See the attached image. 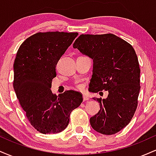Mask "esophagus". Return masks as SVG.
<instances>
[{"label": "esophagus", "instance_id": "obj_1", "mask_svg": "<svg viewBox=\"0 0 156 156\" xmlns=\"http://www.w3.org/2000/svg\"><path fill=\"white\" fill-rule=\"evenodd\" d=\"M89 97L87 95H86V94H83V101H89Z\"/></svg>", "mask_w": 156, "mask_h": 156}]
</instances>
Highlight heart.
<instances>
[{"label":"heart","instance_id":"1","mask_svg":"<svg viewBox=\"0 0 156 156\" xmlns=\"http://www.w3.org/2000/svg\"><path fill=\"white\" fill-rule=\"evenodd\" d=\"M76 87L77 88H78V89H82L83 88V85L82 83H76Z\"/></svg>","mask_w":156,"mask_h":156}]
</instances>
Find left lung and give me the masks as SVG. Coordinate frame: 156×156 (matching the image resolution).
Instances as JSON below:
<instances>
[{
    "label": "left lung",
    "instance_id": "left-lung-1",
    "mask_svg": "<svg viewBox=\"0 0 156 156\" xmlns=\"http://www.w3.org/2000/svg\"><path fill=\"white\" fill-rule=\"evenodd\" d=\"M73 48L93 59L89 90L108 92L105 99L93 98L100 103L101 110L90 118L91 126L104 135L120 131L135 114L141 87L140 68L133 48L112 34H81Z\"/></svg>",
    "mask_w": 156,
    "mask_h": 156
}]
</instances>
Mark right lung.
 Here are the masks:
<instances>
[{
  "instance_id": "add662e5",
  "label": "right lung",
  "mask_w": 156,
  "mask_h": 156,
  "mask_svg": "<svg viewBox=\"0 0 156 156\" xmlns=\"http://www.w3.org/2000/svg\"><path fill=\"white\" fill-rule=\"evenodd\" d=\"M76 33L39 32L20 46L14 63L13 87L31 125L40 133H57L67 127L69 115L83 101L80 93L68 90L58 96L51 92L55 66Z\"/></svg>"
}]
</instances>
